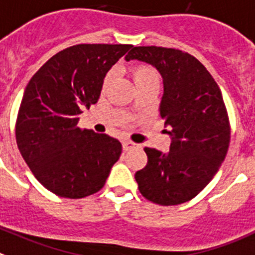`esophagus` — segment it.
<instances>
[{
	"instance_id": "esophagus-1",
	"label": "esophagus",
	"mask_w": 255,
	"mask_h": 255,
	"mask_svg": "<svg viewBox=\"0 0 255 255\" xmlns=\"http://www.w3.org/2000/svg\"><path fill=\"white\" fill-rule=\"evenodd\" d=\"M122 144H123V150L125 151H129L132 150V148L136 147V143H133V142L130 141H125Z\"/></svg>"
}]
</instances>
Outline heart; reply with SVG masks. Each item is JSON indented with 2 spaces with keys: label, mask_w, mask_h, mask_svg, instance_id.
Returning a JSON list of instances; mask_svg holds the SVG:
<instances>
[{
  "label": "heart",
  "mask_w": 255,
  "mask_h": 255,
  "mask_svg": "<svg viewBox=\"0 0 255 255\" xmlns=\"http://www.w3.org/2000/svg\"><path fill=\"white\" fill-rule=\"evenodd\" d=\"M130 75L133 77V81H134V85L139 86V85H144L147 84V82H152V81H157V73L156 71L153 70L151 66L148 65H137L134 67L130 68ZM112 80V72H109L105 76L104 79V88L107 86Z\"/></svg>",
  "instance_id": "heart-1"
}]
</instances>
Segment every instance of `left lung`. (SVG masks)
Masks as SVG:
<instances>
[{
    "mask_svg": "<svg viewBox=\"0 0 255 255\" xmlns=\"http://www.w3.org/2000/svg\"><path fill=\"white\" fill-rule=\"evenodd\" d=\"M153 66L162 77L160 117L170 151L144 147L147 164L134 178L142 196L161 206L197 196L215 176L230 143V125L219 85L201 62L173 48L132 47L126 61Z\"/></svg>",
    "mask_w": 255,
    "mask_h": 255,
    "instance_id": "obj_1",
    "label": "left lung"
}]
</instances>
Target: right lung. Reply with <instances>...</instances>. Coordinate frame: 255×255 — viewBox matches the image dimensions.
<instances>
[{"mask_svg":"<svg viewBox=\"0 0 255 255\" xmlns=\"http://www.w3.org/2000/svg\"><path fill=\"white\" fill-rule=\"evenodd\" d=\"M129 44H77L48 59L24 91L16 142L34 176L52 193L84 198L99 192L122 153L108 134L77 127L96 104L108 71Z\"/></svg>","mask_w":255,"mask_h":255,"instance_id":"1","label":"right lung"}]
</instances>
